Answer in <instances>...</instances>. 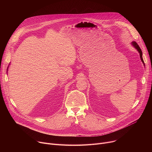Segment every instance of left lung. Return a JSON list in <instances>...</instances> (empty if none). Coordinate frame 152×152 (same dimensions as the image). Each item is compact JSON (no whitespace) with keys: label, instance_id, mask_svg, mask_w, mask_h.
<instances>
[{"label":"left lung","instance_id":"1","mask_svg":"<svg viewBox=\"0 0 152 152\" xmlns=\"http://www.w3.org/2000/svg\"><path fill=\"white\" fill-rule=\"evenodd\" d=\"M132 45L137 49V50L138 51V52L140 53V58H141V61L143 62V64H144V62L143 61V59H142V51H141V49H140V46H138V45L137 44V43L135 42V41H133L132 42Z\"/></svg>","mask_w":152,"mask_h":152}]
</instances>
